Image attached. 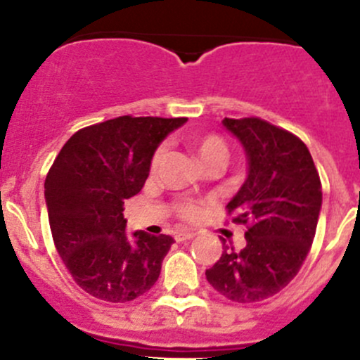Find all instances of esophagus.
<instances>
[{
    "instance_id": "34e87169",
    "label": "esophagus",
    "mask_w": 360,
    "mask_h": 360,
    "mask_svg": "<svg viewBox=\"0 0 360 360\" xmlns=\"http://www.w3.org/2000/svg\"><path fill=\"white\" fill-rule=\"evenodd\" d=\"M195 237V231H176L174 233V238L177 242H184V240H191Z\"/></svg>"
}]
</instances>
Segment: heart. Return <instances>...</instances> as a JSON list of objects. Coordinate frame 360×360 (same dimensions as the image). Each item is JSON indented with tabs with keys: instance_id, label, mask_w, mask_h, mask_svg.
<instances>
[{
	"instance_id": "heart-1",
	"label": "heart",
	"mask_w": 360,
	"mask_h": 360,
	"mask_svg": "<svg viewBox=\"0 0 360 360\" xmlns=\"http://www.w3.org/2000/svg\"><path fill=\"white\" fill-rule=\"evenodd\" d=\"M188 144H190L191 151H193L195 157L198 158V162H200L202 165H209V163L212 162L226 163L228 155H230L226 143H224L219 136H216V134L193 136L190 141H188ZM162 157H163V148H160L157 153H155L153 162H151V167H153V169H157ZM200 210H202L200 205L191 202H184L179 205V212L184 219H195V217L200 214Z\"/></svg>"
}]
</instances>
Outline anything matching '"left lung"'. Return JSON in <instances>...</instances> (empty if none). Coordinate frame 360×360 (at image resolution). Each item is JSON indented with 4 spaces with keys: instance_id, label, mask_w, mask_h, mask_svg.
Here are the masks:
<instances>
[{
    "instance_id": "1",
    "label": "left lung",
    "mask_w": 360,
    "mask_h": 360,
    "mask_svg": "<svg viewBox=\"0 0 360 360\" xmlns=\"http://www.w3.org/2000/svg\"><path fill=\"white\" fill-rule=\"evenodd\" d=\"M248 160V177L226 209L248 224L245 248L223 242V254L205 271L209 284L237 303H256L296 277L314 242L322 186L301 139L259 118H224Z\"/></svg>"
}]
</instances>
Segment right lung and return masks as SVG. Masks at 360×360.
<instances>
[{"label":"right lung","instance_id":"1","mask_svg":"<svg viewBox=\"0 0 360 360\" xmlns=\"http://www.w3.org/2000/svg\"><path fill=\"white\" fill-rule=\"evenodd\" d=\"M188 118L120 116L78 130L45 181L57 252L94 297L125 303L150 291L174 238L125 231L123 202L139 193L162 141Z\"/></svg>","mask_w":360,"mask_h":360}]
</instances>
